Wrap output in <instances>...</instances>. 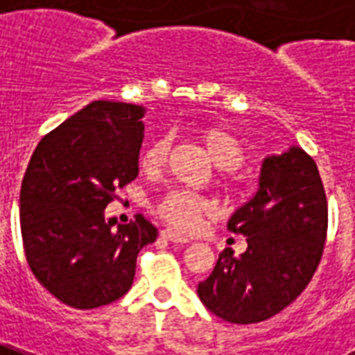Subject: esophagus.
Returning a JSON list of instances; mask_svg holds the SVG:
<instances>
[{
	"mask_svg": "<svg viewBox=\"0 0 355 355\" xmlns=\"http://www.w3.org/2000/svg\"><path fill=\"white\" fill-rule=\"evenodd\" d=\"M160 236L168 240V242H175V244H187L189 242L187 236H181L180 232L172 231V229H164V231L160 232Z\"/></svg>",
	"mask_w": 355,
	"mask_h": 355,
	"instance_id": "1",
	"label": "esophagus"
}]
</instances>
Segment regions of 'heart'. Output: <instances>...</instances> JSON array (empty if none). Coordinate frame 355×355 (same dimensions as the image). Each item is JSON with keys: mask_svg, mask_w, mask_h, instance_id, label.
<instances>
[{"mask_svg": "<svg viewBox=\"0 0 355 355\" xmlns=\"http://www.w3.org/2000/svg\"><path fill=\"white\" fill-rule=\"evenodd\" d=\"M198 139L217 168L234 170L242 164L244 149L240 146L236 136H232L223 126L206 124L198 130ZM168 153H170V138H157L149 141L139 159L144 172L147 174L160 172L166 166ZM209 209L211 206L208 200H204L202 196L187 193V191H172L157 204V214L180 231L195 229L200 217L209 214Z\"/></svg>", "mask_w": 355, "mask_h": 355, "instance_id": "heart-1", "label": "heart"}]
</instances>
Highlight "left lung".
Here are the masks:
<instances>
[{"label":"left lung","instance_id":"1","mask_svg":"<svg viewBox=\"0 0 355 355\" xmlns=\"http://www.w3.org/2000/svg\"><path fill=\"white\" fill-rule=\"evenodd\" d=\"M227 229L242 234L248 250L234 257L227 248L198 297L225 322H265L302 293L322 259L327 200L314 159L299 146L265 157L255 193Z\"/></svg>","mask_w":355,"mask_h":355}]
</instances>
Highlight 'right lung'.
<instances>
[{"label": "right lung", "mask_w": 355, "mask_h": 355, "mask_svg": "<svg viewBox=\"0 0 355 355\" xmlns=\"http://www.w3.org/2000/svg\"><path fill=\"white\" fill-rule=\"evenodd\" d=\"M144 105L96 100L49 132L20 187V231L28 265L46 291L71 309L121 299L134 282L139 250L157 227L138 214L117 223L105 208L138 175Z\"/></svg>", "instance_id": "right-lung-1"}]
</instances>
